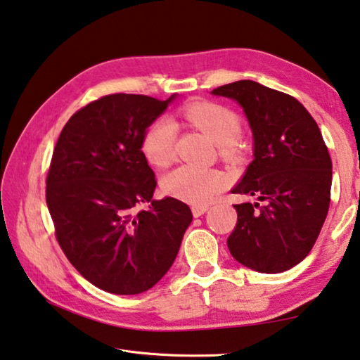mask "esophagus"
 I'll use <instances>...</instances> for the list:
<instances>
[{
  "label": "esophagus",
  "mask_w": 360,
  "mask_h": 360,
  "mask_svg": "<svg viewBox=\"0 0 360 360\" xmlns=\"http://www.w3.org/2000/svg\"><path fill=\"white\" fill-rule=\"evenodd\" d=\"M207 209H209V206H202V204H195V206H192L193 217H201Z\"/></svg>",
  "instance_id": "esophagus-1"
}]
</instances>
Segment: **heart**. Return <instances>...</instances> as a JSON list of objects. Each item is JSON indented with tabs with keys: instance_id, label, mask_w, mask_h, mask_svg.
<instances>
[{
	"instance_id": "heart-1",
	"label": "heart",
	"mask_w": 360,
	"mask_h": 360,
	"mask_svg": "<svg viewBox=\"0 0 360 360\" xmlns=\"http://www.w3.org/2000/svg\"><path fill=\"white\" fill-rule=\"evenodd\" d=\"M188 124L201 131L220 146L223 158L237 156L236 140L240 136V118L226 105L209 101L190 103L181 109ZM176 123L168 117H159L148 126L142 137V151L154 167H168L174 159ZM229 176L217 168H196L181 165L164 178V188L176 198L195 204L214 200L229 186Z\"/></svg>"
}]
</instances>
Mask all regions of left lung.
Segmentation results:
<instances>
[{
  "mask_svg": "<svg viewBox=\"0 0 360 360\" xmlns=\"http://www.w3.org/2000/svg\"><path fill=\"white\" fill-rule=\"evenodd\" d=\"M214 95L243 108L255 139V160L232 193L257 202L234 204L228 237L232 257L260 273H281L304 259L319 238L330 202L333 160L319 124L297 98L243 79Z\"/></svg>",
  "mask_w": 360,
  "mask_h": 360,
  "instance_id": "1",
  "label": "left lung"
}]
</instances>
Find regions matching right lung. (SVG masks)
I'll return each instance as SVG.
<instances>
[{"instance_id":"right-lung-1","label":"right lung","mask_w":360,"mask_h":360,"mask_svg":"<svg viewBox=\"0 0 360 360\" xmlns=\"http://www.w3.org/2000/svg\"><path fill=\"white\" fill-rule=\"evenodd\" d=\"M172 98H98L75 112L54 146L46 204L56 238L104 292L137 295L159 283L193 218L179 200L151 201L158 181L142 151L145 129ZM143 202L152 206L139 210Z\"/></svg>"}]
</instances>
